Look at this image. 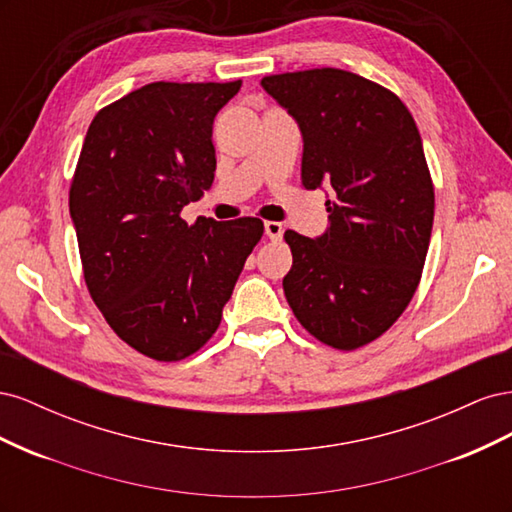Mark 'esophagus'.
<instances>
[{
  "mask_svg": "<svg viewBox=\"0 0 512 512\" xmlns=\"http://www.w3.org/2000/svg\"><path fill=\"white\" fill-rule=\"evenodd\" d=\"M265 232L271 241H280L284 235V226L280 222H265Z\"/></svg>",
  "mask_w": 512,
  "mask_h": 512,
  "instance_id": "esophagus-1",
  "label": "esophagus"
}]
</instances>
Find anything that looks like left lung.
Instances as JSON below:
<instances>
[{
	"label": "left lung",
	"mask_w": 512,
	"mask_h": 512,
	"mask_svg": "<svg viewBox=\"0 0 512 512\" xmlns=\"http://www.w3.org/2000/svg\"><path fill=\"white\" fill-rule=\"evenodd\" d=\"M303 134L305 190L333 188L318 239L286 230L284 294L322 344L356 350L393 327L412 301L433 226V183L416 123L391 89L314 68L262 79Z\"/></svg>",
	"instance_id": "obj_1"
}]
</instances>
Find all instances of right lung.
Returning <instances> with one entry per match:
<instances>
[{"label":"right lung","mask_w":512,"mask_h":512,"mask_svg":"<svg viewBox=\"0 0 512 512\" xmlns=\"http://www.w3.org/2000/svg\"><path fill=\"white\" fill-rule=\"evenodd\" d=\"M241 89L149 83L91 121L70 185V215L91 299L111 329L156 361H181L218 331L258 218L188 224L211 188L213 119Z\"/></svg>","instance_id":"add662e5"}]
</instances>
